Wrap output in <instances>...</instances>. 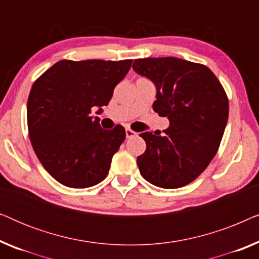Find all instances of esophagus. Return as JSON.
Listing matches in <instances>:
<instances>
[{
	"instance_id": "obj_1",
	"label": "esophagus",
	"mask_w": 259,
	"mask_h": 259,
	"mask_svg": "<svg viewBox=\"0 0 259 259\" xmlns=\"http://www.w3.org/2000/svg\"><path fill=\"white\" fill-rule=\"evenodd\" d=\"M136 136H137V132H134V131L131 128H126V137L127 138H133Z\"/></svg>"
}]
</instances>
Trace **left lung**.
<instances>
[{
    "mask_svg": "<svg viewBox=\"0 0 259 259\" xmlns=\"http://www.w3.org/2000/svg\"><path fill=\"white\" fill-rule=\"evenodd\" d=\"M133 69L153 81V111L167 116L165 136L140 133L146 151L137 159L141 176L162 189L198 178L217 153L229 118L224 88L210 68L178 58L137 59Z\"/></svg>",
    "mask_w": 259,
    "mask_h": 259,
    "instance_id": "left-lung-1",
    "label": "left lung"
}]
</instances>
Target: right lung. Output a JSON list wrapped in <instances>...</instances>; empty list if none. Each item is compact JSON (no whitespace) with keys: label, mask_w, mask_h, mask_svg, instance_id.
Listing matches in <instances>:
<instances>
[{"label":"right lung","mask_w":259,"mask_h":259,"mask_svg":"<svg viewBox=\"0 0 259 259\" xmlns=\"http://www.w3.org/2000/svg\"><path fill=\"white\" fill-rule=\"evenodd\" d=\"M132 60H61L37 77L27 102L28 132L34 152L62 185L86 189L107 176L125 128H101L94 106H107ZM101 111V109H99Z\"/></svg>","instance_id":"add662e5"}]
</instances>
